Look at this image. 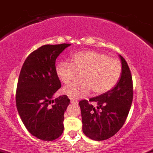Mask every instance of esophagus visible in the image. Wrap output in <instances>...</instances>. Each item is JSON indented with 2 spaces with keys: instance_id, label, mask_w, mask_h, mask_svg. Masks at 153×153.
<instances>
[{
  "instance_id": "1",
  "label": "esophagus",
  "mask_w": 153,
  "mask_h": 153,
  "mask_svg": "<svg viewBox=\"0 0 153 153\" xmlns=\"http://www.w3.org/2000/svg\"><path fill=\"white\" fill-rule=\"evenodd\" d=\"M71 104H77V103H78V102H77L76 100H73V99H71Z\"/></svg>"
}]
</instances>
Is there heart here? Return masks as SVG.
<instances>
[{"label":"heart","mask_w":153,"mask_h":153,"mask_svg":"<svg viewBox=\"0 0 153 153\" xmlns=\"http://www.w3.org/2000/svg\"><path fill=\"white\" fill-rule=\"evenodd\" d=\"M55 71L63 83L76 79L81 74V81L73 82L63 88V92L71 99L87 96L91 90L95 95L105 94L114 88L122 73V65L117 58L110 57L99 51H84L74 53L71 63L60 62Z\"/></svg>","instance_id":"1"}]
</instances>
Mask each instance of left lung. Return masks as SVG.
<instances>
[{"mask_svg":"<svg viewBox=\"0 0 153 153\" xmlns=\"http://www.w3.org/2000/svg\"><path fill=\"white\" fill-rule=\"evenodd\" d=\"M122 73L119 81L111 91L89 100L95 102L97 107L88 100H81L82 131L88 138L95 141L110 138L124 125L133 97V85L131 72L123 56L119 55Z\"/></svg>","mask_w":153,"mask_h":153,"instance_id":"1","label":"left lung"}]
</instances>
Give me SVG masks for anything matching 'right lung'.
I'll return each instance as SVG.
<instances>
[{"mask_svg":"<svg viewBox=\"0 0 153 153\" xmlns=\"http://www.w3.org/2000/svg\"><path fill=\"white\" fill-rule=\"evenodd\" d=\"M69 43L44 45L28 56L20 70L16 105L28 131L43 141H53L64 130V112L70 103L66 95L52 100L61 82L55 71L57 56Z\"/></svg>","mask_w":153,"mask_h":153,"instance_id":"1","label":"right lung"}]
</instances>
